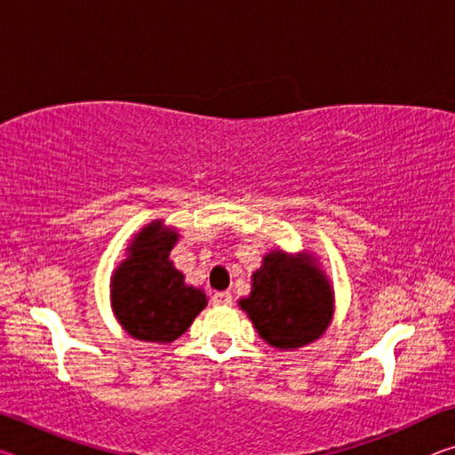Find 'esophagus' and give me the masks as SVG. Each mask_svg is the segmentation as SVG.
I'll return each instance as SVG.
<instances>
[{
	"label": "esophagus",
	"mask_w": 455,
	"mask_h": 455,
	"mask_svg": "<svg viewBox=\"0 0 455 455\" xmlns=\"http://www.w3.org/2000/svg\"><path fill=\"white\" fill-rule=\"evenodd\" d=\"M212 305H217V307L233 305V295H230V292H227V291L214 292V295H212Z\"/></svg>",
	"instance_id": "34e87169"
}]
</instances>
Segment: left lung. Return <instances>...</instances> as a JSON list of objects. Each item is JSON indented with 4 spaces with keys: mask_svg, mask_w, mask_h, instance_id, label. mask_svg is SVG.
I'll return each mask as SVG.
<instances>
[{
    "mask_svg": "<svg viewBox=\"0 0 455 455\" xmlns=\"http://www.w3.org/2000/svg\"><path fill=\"white\" fill-rule=\"evenodd\" d=\"M259 335L279 349L315 341L333 315V295L325 276L309 259L271 252L252 275V292L241 301Z\"/></svg>",
    "mask_w": 455,
    "mask_h": 455,
    "instance_id": "obj_1",
    "label": "left lung"
}]
</instances>
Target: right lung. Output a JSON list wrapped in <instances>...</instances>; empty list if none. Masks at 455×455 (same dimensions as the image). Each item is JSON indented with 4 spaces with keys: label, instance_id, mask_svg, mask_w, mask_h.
<instances>
[{
    "label": "right lung",
    "instance_id": "right-lung-1",
    "mask_svg": "<svg viewBox=\"0 0 455 455\" xmlns=\"http://www.w3.org/2000/svg\"><path fill=\"white\" fill-rule=\"evenodd\" d=\"M176 238L160 222H152L136 236L130 259L114 275V313L140 341H174L206 307L204 292L187 287L184 275L168 260Z\"/></svg>",
    "mask_w": 455,
    "mask_h": 455
}]
</instances>
